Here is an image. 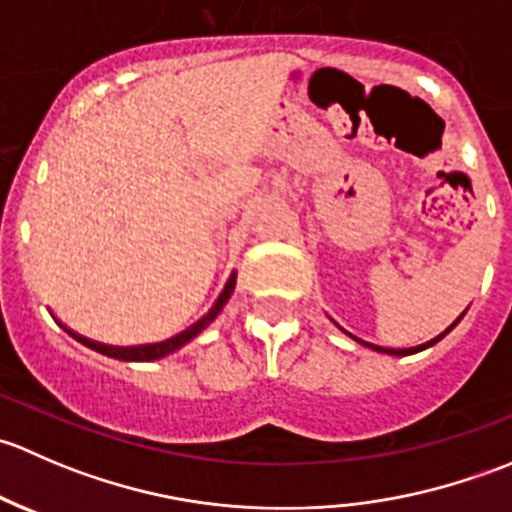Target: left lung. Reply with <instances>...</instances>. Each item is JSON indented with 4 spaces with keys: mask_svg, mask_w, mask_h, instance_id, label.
I'll return each mask as SVG.
<instances>
[{
    "mask_svg": "<svg viewBox=\"0 0 512 512\" xmlns=\"http://www.w3.org/2000/svg\"><path fill=\"white\" fill-rule=\"evenodd\" d=\"M463 314H466V312H463ZM463 314H461V317H458V319H456V322H453V324H451V327H448V329H446V332H441V334H438V337H436V339H431V342H426V344H418V347H411V349H386V347H376V344H369V342H364V339H359V337H354V334H349V332H347V329H342V327H339V324H337V322H334V324H337V327H339V329H342V332H344V334H349V337H352V339H354V342L364 344V347L374 349V352H381V354H391V356H409V354L423 352V349L433 347V344H436V342H441V339H443V337H446V334H448V332H451V329H453V327H456V324H458V322H461V319H463Z\"/></svg>",
    "mask_w": 512,
    "mask_h": 512,
    "instance_id": "left-lung-1",
    "label": "left lung"
}]
</instances>
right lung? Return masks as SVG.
<instances>
[{
	"label": "right lung",
	"mask_w": 512,
	"mask_h": 512,
	"mask_svg": "<svg viewBox=\"0 0 512 512\" xmlns=\"http://www.w3.org/2000/svg\"><path fill=\"white\" fill-rule=\"evenodd\" d=\"M235 282H237V275H235V272H232L230 280L225 282L223 292H220V297L215 299L213 307L208 309V314H203V317H200L198 322L190 324V327L183 329V332H180V334H175V337L165 339V342H158V344H138V347H111V344H101V342H94V339L81 337V334L71 332V329L64 327V324H61V322L59 324L66 329V332L71 334V337L76 339V342H81V344H84V347L94 349V352L103 354V356H111V359H118V361H156V359H163V356L178 352V349L185 347V344H188V342H193V339L198 337V334L203 332V329L208 327V324L213 322V319L218 317L220 312H223L227 299H230V294L235 292Z\"/></svg>",
	"instance_id": "right-lung-1"
}]
</instances>
